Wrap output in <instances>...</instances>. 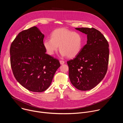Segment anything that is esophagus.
I'll use <instances>...</instances> for the list:
<instances>
[{"mask_svg": "<svg viewBox=\"0 0 123 123\" xmlns=\"http://www.w3.org/2000/svg\"><path fill=\"white\" fill-rule=\"evenodd\" d=\"M60 62L61 64H63L64 63V61H62V60H60Z\"/></svg>", "mask_w": 123, "mask_h": 123, "instance_id": "1", "label": "esophagus"}]
</instances>
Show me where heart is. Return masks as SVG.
<instances>
[{"label": "heart", "mask_w": 123, "mask_h": 123, "mask_svg": "<svg viewBox=\"0 0 123 123\" xmlns=\"http://www.w3.org/2000/svg\"><path fill=\"white\" fill-rule=\"evenodd\" d=\"M51 39L46 38L43 45L46 52L53 55L60 46L61 54L62 56L74 58L80 52L82 45V37L80 33L61 28L54 30L51 33Z\"/></svg>", "instance_id": "obj_1"}]
</instances>
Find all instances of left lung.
Returning a JSON list of instances; mask_svg holds the SVG:
<instances>
[{"label": "left lung", "mask_w": 123, "mask_h": 123, "mask_svg": "<svg viewBox=\"0 0 123 123\" xmlns=\"http://www.w3.org/2000/svg\"><path fill=\"white\" fill-rule=\"evenodd\" d=\"M87 34V43L73 60L67 62L69 77L76 89L88 91L95 87L106 74L109 44L104 35L94 28H76Z\"/></svg>", "instance_id": "left-lung-1"}]
</instances>
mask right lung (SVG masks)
Wrapping results in <instances>:
<instances>
[{"mask_svg":"<svg viewBox=\"0 0 123 123\" xmlns=\"http://www.w3.org/2000/svg\"><path fill=\"white\" fill-rule=\"evenodd\" d=\"M44 37L36 26L31 27L18 34L10 48L14 77L22 86L33 92L48 89L61 65L58 60L46 54Z\"/></svg>","mask_w":123,"mask_h":123,"instance_id":"1","label":"right lung"}]
</instances>
